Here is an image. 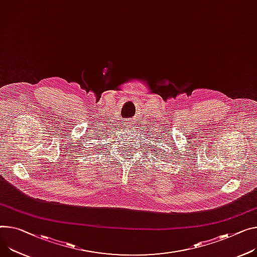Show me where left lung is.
<instances>
[{"label": "left lung", "instance_id": "obj_1", "mask_svg": "<svg viewBox=\"0 0 257 257\" xmlns=\"http://www.w3.org/2000/svg\"><path fill=\"white\" fill-rule=\"evenodd\" d=\"M166 156H167V155H166ZM168 156H169V155H168ZM162 159H166V157H165V156H163V157H162Z\"/></svg>", "mask_w": 257, "mask_h": 257}]
</instances>
